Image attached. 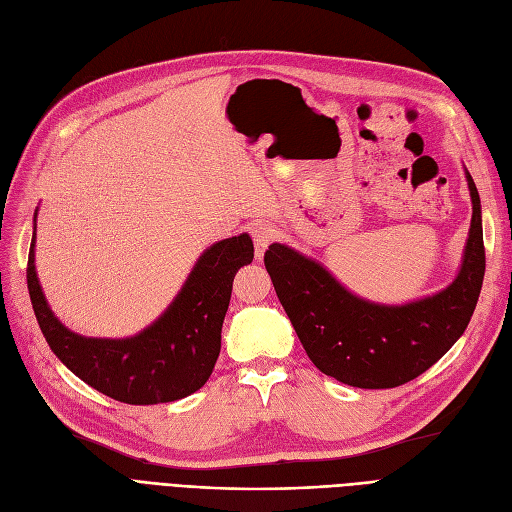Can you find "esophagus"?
Here are the masks:
<instances>
[{"label":"esophagus","mask_w":512,"mask_h":512,"mask_svg":"<svg viewBox=\"0 0 512 512\" xmlns=\"http://www.w3.org/2000/svg\"><path fill=\"white\" fill-rule=\"evenodd\" d=\"M251 236L255 242V259H263V253L268 251V246L274 240V229L268 223H253Z\"/></svg>","instance_id":"esophagus-1"}]
</instances>
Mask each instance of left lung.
<instances>
[{
    "instance_id": "obj_1",
    "label": "left lung",
    "mask_w": 512,
    "mask_h": 512,
    "mask_svg": "<svg viewBox=\"0 0 512 512\" xmlns=\"http://www.w3.org/2000/svg\"><path fill=\"white\" fill-rule=\"evenodd\" d=\"M472 221L453 283L406 304H378L346 289L321 261L274 242L266 270L306 355L323 374L359 389H391L432 368L466 332L481 295V197L466 170Z\"/></svg>"
}]
</instances>
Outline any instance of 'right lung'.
<instances>
[{
  "label": "right lung",
  "instance_id": "add662e5",
  "mask_svg": "<svg viewBox=\"0 0 512 512\" xmlns=\"http://www.w3.org/2000/svg\"><path fill=\"white\" fill-rule=\"evenodd\" d=\"M36 221L29 246L27 287L38 325L80 381L125 404H163L202 389L221 353V327L236 272L253 261L249 234L214 242L200 255L176 298L129 338H87L65 327L48 306L36 272Z\"/></svg>",
  "mask_w": 512,
  "mask_h": 512
}]
</instances>
